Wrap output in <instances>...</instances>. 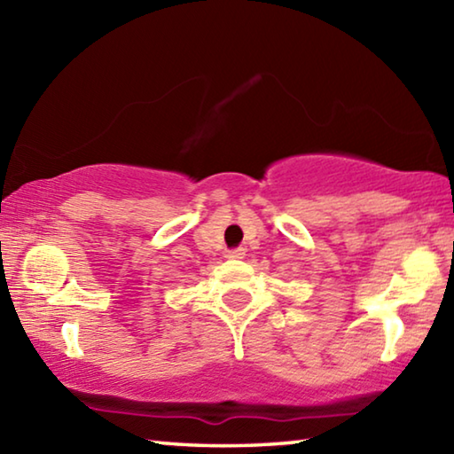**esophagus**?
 I'll use <instances>...</instances> for the list:
<instances>
[{
    "label": "esophagus",
    "instance_id": "1",
    "mask_svg": "<svg viewBox=\"0 0 454 454\" xmlns=\"http://www.w3.org/2000/svg\"><path fill=\"white\" fill-rule=\"evenodd\" d=\"M244 256H246L244 248H234V250H228V252H226V258H230V260H240V258H244Z\"/></svg>",
    "mask_w": 454,
    "mask_h": 454
}]
</instances>
